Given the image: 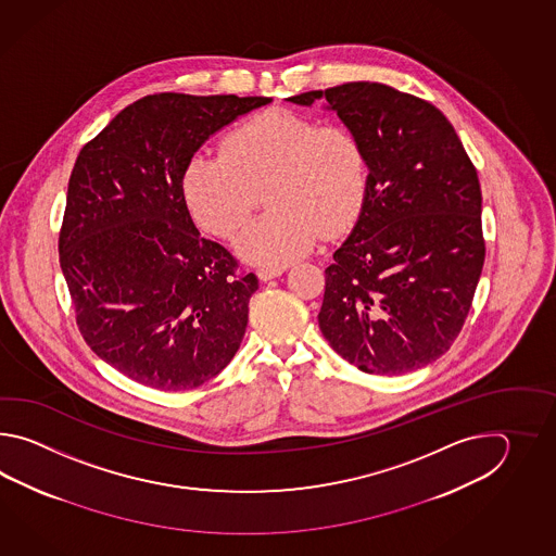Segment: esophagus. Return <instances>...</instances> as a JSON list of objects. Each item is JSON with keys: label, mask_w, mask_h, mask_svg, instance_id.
<instances>
[{"label": "esophagus", "mask_w": 556, "mask_h": 556, "mask_svg": "<svg viewBox=\"0 0 556 556\" xmlns=\"http://www.w3.org/2000/svg\"><path fill=\"white\" fill-rule=\"evenodd\" d=\"M283 270H286V268H258L256 276L261 278L262 282H268V280H273V278L282 276Z\"/></svg>", "instance_id": "obj_1"}]
</instances>
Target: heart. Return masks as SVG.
<instances>
[{
  "instance_id": "obj_1",
  "label": "heart",
  "mask_w": 556,
  "mask_h": 556,
  "mask_svg": "<svg viewBox=\"0 0 556 556\" xmlns=\"http://www.w3.org/2000/svg\"><path fill=\"white\" fill-rule=\"evenodd\" d=\"M194 223L232 240L261 202L270 206L238 238L254 264H288L336 237L364 206L367 159L354 130L270 111L226 135L220 153H194L180 178Z\"/></svg>"
}]
</instances>
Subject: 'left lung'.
I'll return each instance as SVG.
<instances>
[{
	"mask_svg": "<svg viewBox=\"0 0 556 556\" xmlns=\"http://www.w3.org/2000/svg\"><path fill=\"white\" fill-rule=\"evenodd\" d=\"M328 101L366 151L352 235L326 268L319 330L357 369L402 376L459 336L483 270L481 185L447 117L390 85L355 81L294 94Z\"/></svg>",
	"mask_w": 556,
	"mask_h": 556,
	"instance_id": "left-lung-1",
	"label": "left lung"
}]
</instances>
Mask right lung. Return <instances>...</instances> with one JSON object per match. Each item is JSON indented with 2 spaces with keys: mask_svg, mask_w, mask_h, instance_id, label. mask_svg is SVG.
I'll use <instances>...</instances> for the list:
<instances>
[{
  "mask_svg": "<svg viewBox=\"0 0 556 556\" xmlns=\"http://www.w3.org/2000/svg\"><path fill=\"white\" fill-rule=\"evenodd\" d=\"M270 97L147 94L73 166L60 262L87 345L154 390L199 388L225 369L258 278L201 237L180 178L216 130Z\"/></svg>",
  "mask_w": 556,
  "mask_h": 556,
  "instance_id": "add662e5",
  "label": "right lung"
}]
</instances>
